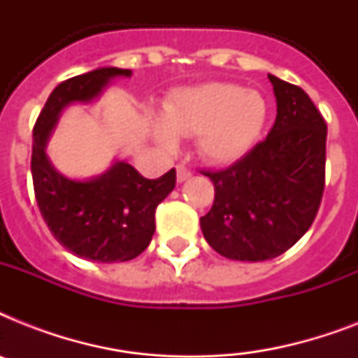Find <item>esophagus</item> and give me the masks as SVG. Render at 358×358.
Segmentation results:
<instances>
[{"instance_id": "esophagus-1", "label": "esophagus", "mask_w": 358, "mask_h": 358, "mask_svg": "<svg viewBox=\"0 0 358 358\" xmlns=\"http://www.w3.org/2000/svg\"><path fill=\"white\" fill-rule=\"evenodd\" d=\"M191 176V171L185 165H176V178H178V182H184V180H187Z\"/></svg>"}]
</instances>
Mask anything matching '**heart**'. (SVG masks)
<instances>
[{"label": "heart", "instance_id": "1", "mask_svg": "<svg viewBox=\"0 0 358 358\" xmlns=\"http://www.w3.org/2000/svg\"><path fill=\"white\" fill-rule=\"evenodd\" d=\"M267 120V103L260 92L230 83L176 92L165 103V124H154V135L165 148L174 134L196 135V148L213 163L238 162L260 139Z\"/></svg>", "mask_w": 358, "mask_h": 358}]
</instances>
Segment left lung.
Masks as SVG:
<instances>
[{
	"label": "left lung",
	"instance_id": "8db88e82",
	"mask_svg": "<svg viewBox=\"0 0 358 358\" xmlns=\"http://www.w3.org/2000/svg\"><path fill=\"white\" fill-rule=\"evenodd\" d=\"M277 119L264 141L221 171L202 234L230 260H271L294 247L316 219L325 187L327 124L301 87L269 76Z\"/></svg>",
	"mask_w": 358,
	"mask_h": 358
}]
</instances>
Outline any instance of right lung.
Wrapping results in <instances>:
<instances>
[{
	"label": "right lung",
	"instance_id": "obj_1",
	"mask_svg": "<svg viewBox=\"0 0 358 358\" xmlns=\"http://www.w3.org/2000/svg\"><path fill=\"white\" fill-rule=\"evenodd\" d=\"M124 69H96L59 83L33 128L31 174L44 223L64 249L92 262H126L148 247L156 230L157 204L174 189L176 171L162 178L141 176L129 163L117 162L98 178H64L46 156L48 137L59 113L72 102H89Z\"/></svg>",
	"mask_w": 358,
	"mask_h": 358
}]
</instances>
